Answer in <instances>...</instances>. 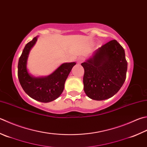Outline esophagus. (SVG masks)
<instances>
[{
    "mask_svg": "<svg viewBox=\"0 0 147 147\" xmlns=\"http://www.w3.org/2000/svg\"><path fill=\"white\" fill-rule=\"evenodd\" d=\"M84 61V59L83 57H79L78 59H77V62L78 64H81V63H82Z\"/></svg>",
    "mask_w": 147,
    "mask_h": 147,
    "instance_id": "esophagus-1",
    "label": "esophagus"
}]
</instances>
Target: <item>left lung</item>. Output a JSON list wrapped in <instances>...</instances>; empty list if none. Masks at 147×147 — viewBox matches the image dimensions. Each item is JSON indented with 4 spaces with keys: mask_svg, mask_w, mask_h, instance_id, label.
I'll use <instances>...</instances> for the list:
<instances>
[{
    "mask_svg": "<svg viewBox=\"0 0 147 147\" xmlns=\"http://www.w3.org/2000/svg\"><path fill=\"white\" fill-rule=\"evenodd\" d=\"M84 90L88 97L103 100L114 96L126 79L127 62L125 51L113 40L96 49L82 63Z\"/></svg>",
    "mask_w": 147,
    "mask_h": 147,
    "instance_id": "8db88e82",
    "label": "left lung"
}]
</instances>
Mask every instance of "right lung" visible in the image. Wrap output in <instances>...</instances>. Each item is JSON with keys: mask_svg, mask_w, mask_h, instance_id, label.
I'll list each match as a JSON object with an SVG mask.
<instances>
[{"mask_svg": "<svg viewBox=\"0 0 147 147\" xmlns=\"http://www.w3.org/2000/svg\"><path fill=\"white\" fill-rule=\"evenodd\" d=\"M37 41L34 37L26 44L19 58L18 77L21 86L30 97L41 102H50L57 98L62 93L65 83L75 62L63 63L52 74L44 77H35L27 69V61L30 49Z\"/></svg>", "mask_w": 147, "mask_h": 147, "instance_id": "1", "label": "right lung"}]
</instances>
